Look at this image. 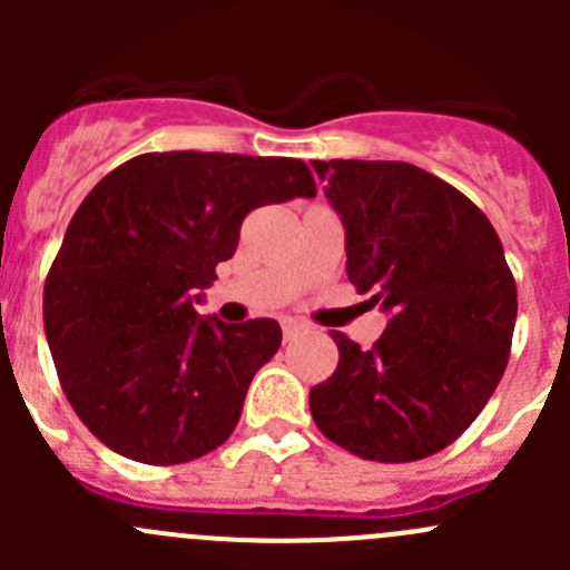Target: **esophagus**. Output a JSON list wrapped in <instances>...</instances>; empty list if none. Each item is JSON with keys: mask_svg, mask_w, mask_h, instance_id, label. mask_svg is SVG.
I'll use <instances>...</instances> for the list:
<instances>
[{"mask_svg": "<svg viewBox=\"0 0 570 570\" xmlns=\"http://www.w3.org/2000/svg\"><path fill=\"white\" fill-rule=\"evenodd\" d=\"M281 331H284V342H292V338H297L303 331H306V325H303V322H297V320H284Z\"/></svg>", "mask_w": 570, "mask_h": 570, "instance_id": "34e87169", "label": "esophagus"}]
</instances>
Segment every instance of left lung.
Returning <instances> with one entry per match:
<instances>
[{"instance_id": "1", "label": "left lung", "mask_w": 570, "mask_h": 570, "mask_svg": "<svg viewBox=\"0 0 570 570\" xmlns=\"http://www.w3.org/2000/svg\"><path fill=\"white\" fill-rule=\"evenodd\" d=\"M347 232V278L392 314L370 350L331 331L338 366L312 389L325 439L377 463L435 455L480 416L513 344L515 278L491 220L407 163H312Z\"/></svg>"}]
</instances>
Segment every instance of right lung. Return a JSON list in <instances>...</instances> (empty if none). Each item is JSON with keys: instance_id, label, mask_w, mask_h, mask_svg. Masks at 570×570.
Instances as JSON below:
<instances>
[{"instance_id": "right-lung-1", "label": "right lung", "mask_w": 570, "mask_h": 570, "mask_svg": "<svg viewBox=\"0 0 570 570\" xmlns=\"http://www.w3.org/2000/svg\"><path fill=\"white\" fill-rule=\"evenodd\" d=\"M306 163L154 151L118 165L79 204L43 286L57 377L85 428L118 455L176 465L234 433L275 320H200L198 289L234 256L248 212L314 198Z\"/></svg>"}]
</instances>
